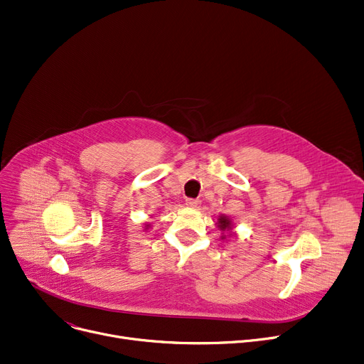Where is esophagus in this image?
Segmentation results:
<instances>
[{"label": "esophagus", "mask_w": 364, "mask_h": 364, "mask_svg": "<svg viewBox=\"0 0 364 364\" xmlns=\"http://www.w3.org/2000/svg\"><path fill=\"white\" fill-rule=\"evenodd\" d=\"M199 203H200L199 199H187V200H186V205H187V206H191V208L199 206Z\"/></svg>", "instance_id": "obj_1"}]
</instances>
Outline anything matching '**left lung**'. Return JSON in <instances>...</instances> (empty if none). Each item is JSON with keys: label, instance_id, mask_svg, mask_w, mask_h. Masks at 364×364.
<instances>
[{"label": "left lung", "instance_id": "1", "mask_svg": "<svg viewBox=\"0 0 364 364\" xmlns=\"http://www.w3.org/2000/svg\"><path fill=\"white\" fill-rule=\"evenodd\" d=\"M218 224H220L218 227H220L223 231L231 228V221L228 220L227 216H220V218H218Z\"/></svg>", "mask_w": 364, "mask_h": 364}]
</instances>
